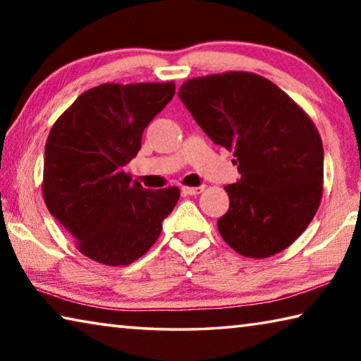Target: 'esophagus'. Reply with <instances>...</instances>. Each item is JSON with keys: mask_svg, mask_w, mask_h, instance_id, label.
Returning a JSON list of instances; mask_svg holds the SVG:
<instances>
[{"mask_svg": "<svg viewBox=\"0 0 361 361\" xmlns=\"http://www.w3.org/2000/svg\"><path fill=\"white\" fill-rule=\"evenodd\" d=\"M204 191V186H195V188H189V186H185L181 188V192L185 195H197Z\"/></svg>", "mask_w": 361, "mask_h": 361, "instance_id": "1", "label": "esophagus"}]
</instances>
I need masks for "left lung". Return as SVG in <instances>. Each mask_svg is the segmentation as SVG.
<instances>
[{"instance_id":"8db88e82","label":"left lung","mask_w":361,"mask_h":361,"mask_svg":"<svg viewBox=\"0 0 361 361\" xmlns=\"http://www.w3.org/2000/svg\"><path fill=\"white\" fill-rule=\"evenodd\" d=\"M180 99L215 145L234 151L240 180L224 189V242L248 258L290 247L323 191V145L314 122L269 79L231 71L189 79Z\"/></svg>"}]
</instances>
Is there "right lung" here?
<instances>
[{"mask_svg": "<svg viewBox=\"0 0 361 361\" xmlns=\"http://www.w3.org/2000/svg\"><path fill=\"white\" fill-rule=\"evenodd\" d=\"M175 95V82L102 84L79 95L49 132L42 195L79 252L127 266L161 235L178 188L145 189L124 172L143 130Z\"/></svg>", "mask_w": 361, "mask_h": 361, "instance_id": "1", "label": "right lung"}]
</instances>
